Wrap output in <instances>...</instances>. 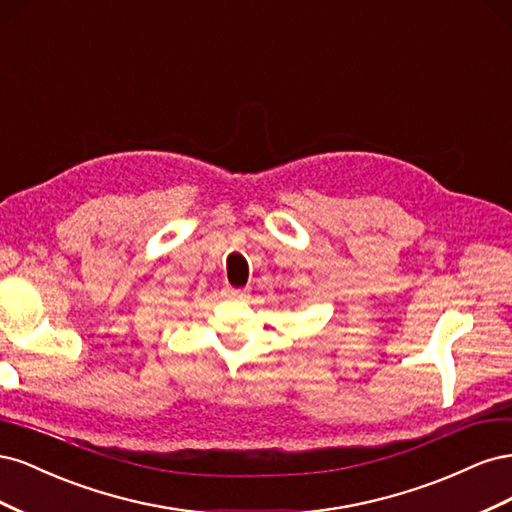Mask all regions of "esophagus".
I'll list each match as a JSON object with an SVG mask.
<instances>
[{
	"instance_id": "34e87169",
	"label": "esophagus",
	"mask_w": 512,
	"mask_h": 512,
	"mask_svg": "<svg viewBox=\"0 0 512 512\" xmlns=\"http://www.w3.org/2000/svg\"><path fill=\"white\" fill-rule=\"evenodd\" d=\"M224 297H228V299H243V297H245V290L226 286V288H224Z\"/></svg>"
}]
</instances>
